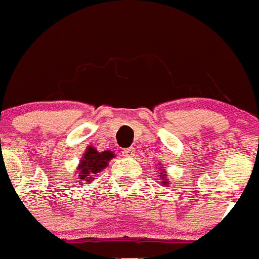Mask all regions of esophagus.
I'll use <instances>...</instances> for the list:
<instances>
[{"label":"esophagus","instance_id":"esophagus-1","mask_svg":"<svg viewBox=\"0 0 259 259\" xmlns=\"http://www.w3.org/2000/svg\"><path fill=\"white\" fill-rule=\"evenodd\" d=\"M122 154H124L125 156H133L135 154V149L134 148H126L122 150Z\"/></svg>","mask_w":259,"mask_h":259}]
</instances>
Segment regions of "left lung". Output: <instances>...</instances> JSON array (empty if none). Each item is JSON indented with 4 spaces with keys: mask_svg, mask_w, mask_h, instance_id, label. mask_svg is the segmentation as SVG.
<instances>
[{
    "mask_svg": "<svg viewBox=\"0 0 259 259\" xmlns=\"http://www.w3.org/2000/svg\"><path fill=\"white\" fill-rule=\"evenodd\" d=\"M160 174H161V180H163V182H161V183H163L164 187H165V185H168V184H170V183H169L168 180H166V176H165V174H164L163 171H160Z\"/></svg>",
    "mask_w": 259,
    "mask_h": 259,
    "instance_id": "8db88e82",
    "label": "left lung"
}]
</instances>
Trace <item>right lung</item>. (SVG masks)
Wrapping results in <instances>:
<instances>
[{"label": "right lung", "mask_w": 259, "mask_h": 259, "mask_svg": "<svg viewBox=\"0 0 259 259\" xmlns=\"http://www.w3.org/2000/svg\"><path fill=\"white\" fill-rule=\"evenodd\" d=\"M111 158H114V154L111 151L105 150L103 153H99L93 146H89L86 149V153L83 154L82 160L80 161L79 168H77L79 170L77 178L80 179V184L93 182L94 174H98L101 169L108 166L109 160Z\"/></svg>", "instance_id": "obj_1"}]
</instances>
